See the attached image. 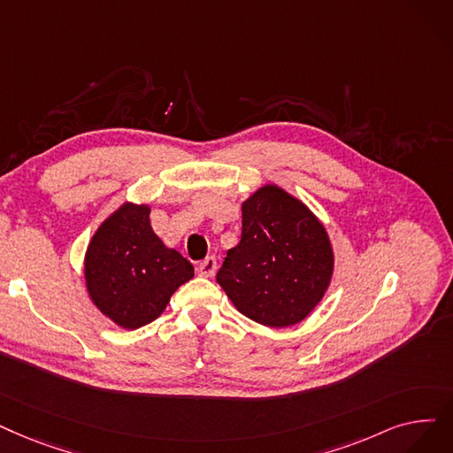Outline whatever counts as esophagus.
<instances>
[{
	"label": "esophagus",
	"mask_w": 453,
	"mask_h": 453,
	"mask_svg": "<svg viewBox=\"0 0 453 453\" xmlns=\"http://www.w3.org/2000/svg\"><path fill=\"white\" fill-rule=\"evenodd\" d=\"M214 272H216V259L212 257V255H211V257L203 259V261L198 265V273L203 275V278H212Z\"/></svg>",
	"instance_id": "obj_1"
}]
</instances>
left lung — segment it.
<instances>
[{
	"label": "left lung",
	"instance_id": "left-lung-1",
	"mask_svg": "<svg viewBox=\"0 0 453 453\" xmlns=\"http://www.w3.org/2000/svg\"><path fill=\"white\" fill-rule=\"evenodd\" d=\"M333 263L317 216L278 185H265L242 203L241 242L227 250L216 281L244 317L288 327L324 298Z\"/></svg>",
	"mask_w": 453,
	"mask_h": 453
}]
</instances>
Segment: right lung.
Wrapping results in <instances>:
<instances>
[{
  "label": "right lung",
  "instance_id": "right-lung-1",
  "mask_svg": "<svg viewBox=\"0 0 453 453\" xmlns=\"http://www.w3.org/2000/svg\"><path fill=\"white\" fill-rule=\"evenodd\" d=\"M194 278V266L166 248L150 224V205L124 203L97 227L85 255L92 303L124 329L161 317L170 296Z\"/></svg>",
  "mask_w": 453,
  "mask_h": 453
}]
</instances>
